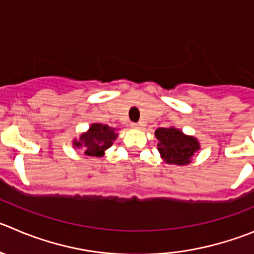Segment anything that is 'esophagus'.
<instances>
[{
    "mask_svg": "<svg viewBox=\"0 0 254 254\" xmlns=\"http://www.w3.org/2000/svg\"><path fill=\"white\" fill-rule=\"evenodd\" d=\"M131 127L134 129H141L142 128V123H131Z\"/></svg>",
    "mask_w": 254,
    "mask_h": 254,
    "instance_id": "esophagus-1",
    "label": "esophagus"
}]
</instances>
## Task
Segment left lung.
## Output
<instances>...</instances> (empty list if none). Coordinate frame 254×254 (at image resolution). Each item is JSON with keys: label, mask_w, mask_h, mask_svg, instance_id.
<instances>
[{"label": "left lung", "mask_w": 254, "mask_h": 254, "mask_svg": "<svg viewBox=\"0 0 254 254\" xmlns=\"http://www.w3.org/2000/svg\"><path fill=\"white\" fill-rule=\"evenodd\" d=\"M161 159L169 165L185 166L192 161L195 153L200 150L196 137L185 134L174 126L167 128H157L155 131Z\"/></svg>", "instance_id": "1"}]
</instances>
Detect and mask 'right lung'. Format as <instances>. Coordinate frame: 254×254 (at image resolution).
Wrapping results in <instances>:
<instances>
[{
	"label": "right lung",
	"mask_w": 254,
	"mask_h": 254,
	"mask_svg": "<svg viewBox=\"0 0 254 254\" xmlns=\"http://www.w3.org/2000/svg\"><path fill=\"white\" fill-rule=\"evenodd\" d=\"M117 129L103 123H92L88 131L73 139V147L81 151L85 157H102L117 139Z\"/></svg>",
	"instance_id": "add662e5"
}]
</instances>
